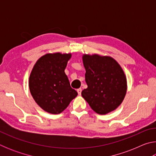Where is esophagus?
<instances>
[{
    "label": "esophagus",
    "instance_id": "obj_1",
    "mask_svg": "<svg viewBox=\"0 0 156 156\" xmlns=\"http://www.w3.org/2000/svg\"><path fill=\"white\" fill-rule=\"evenodd\" d=\"M81 91H82V89L80 88H79V89H77V92H78V95H81Z\"/></svg>",
    "mask_w": 156,
    "mask_h": 156
}]
</instances>
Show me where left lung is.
I'll return each mask as SVG.
<instances>
[{"label":"left lung","instance_id":"obj_1","mask_svg":"<svg viewBox=\"0 0 156 156\" xmlns=\"http://www.w3.org/2000/svg\"><path fill=\"white\" fill-rule=\"evenodd\" d=\"M85 81L87 88L82 96L98 114L117 109L126 93V78L122 67L112 57L84 54Z\"/></svg>","mask_w":156,"mask_h":156}]
</instances>
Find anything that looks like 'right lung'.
I'll return each instance as SVG.
<instances>
[{"mask_svg": "<svg viewBox=\"0 0 156 156\" xmlns=\"http://www.w3.org/2000/svg\"><path fill=\"white\" fill-rule=\"evenodd\" d=\"M71 57V54H45L37 60L31 72L29 87L31 96L49 113H60L78 95L65 73Z\"/></svg>", "mask_w": 156, "mask_h": 156, "instance_id": "1", "label": "right lung"}]
</instances>
